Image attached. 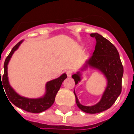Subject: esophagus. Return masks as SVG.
Masks as SVG:
<instances>
[{
    "label": "esophagus",
    "mask_w": 134,
    "mask_h": 134,
    "mask_svg": "<svg viewBox=\"0 0 134 134\" xmlns=\"http://www.w3.org/2000/svg\"><path fill=\"white\" fill-rule=\"evenodd\" d=\"M72 73H73V71H72L71 70H68V71H66V74H67V76H68V77H71V76L72 75Z\"/></svg>",
    "instance_id": "obj_1"
}]
</instances>
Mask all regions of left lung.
I'll return each instance as SVG.
<instances>
[{
    "label": "left lung",
    "instance_id": "left-lung-1",
    "mask_svg": "<svg viewBox=\"0 0 134 134\" xmlns=\"http://www.w3.org/2000/svg\"><path fill=\"white\" fill-rule=\"evenodd\" d=\"M90 36L96 39L95 51L92 56L86 62L81 71L86 70L88 67L100 71L107 79V87L100 101L92 106L82 105L75 91L74 93L77 105L80 110L87 113L94 114L110 108L121 94V79L124 69L116 47L100 34L95 33L91 34ZM72 78L75 80V84H77L81 80L80 71L72 75Z\"/></svg>",
    "mask_w": 134,
    "mask_h": 134
}]
</instances>
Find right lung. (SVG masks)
Returning a JSON list of instances; mask_svg holds the SVG:
<instances>
[{
  "label": "right lung",
  "instance_id": "obj_1",
  "mask_svg": "<svg viewBox=\"0 0 134 134\" xmlns=\"http://www.w3.org/2000/svg\"><path fill=\"white\" fill-rule=\"evenodd\" d=\"M22 42H23V40L20 41L18 43H17L13 47L11 52L9 53L7 57L5 59L4 65H3L4 72H3L2 79L1 78L0 71V85L1 83H3L2 86H3V89L5 90L6 94L7 95L9 100L11 103H13L14 105L24 110L27 111V112L39 113H42L43 111L48 110L54 104L56 95L58 92L59 88L62 85V83L67 77V75L64 73L58 78H56L54 80H50L48 82H47L46 86H45V90H46L45 94L41 98H25V97L18 95V93L11 87V86L9 83L7 65L13 54H14V52L18 48V47L22 43ZM1 80H2L1 81Z\"/></svg>",
  "mask_w": 134,
  "mask_h": 134
}]
</instances>
